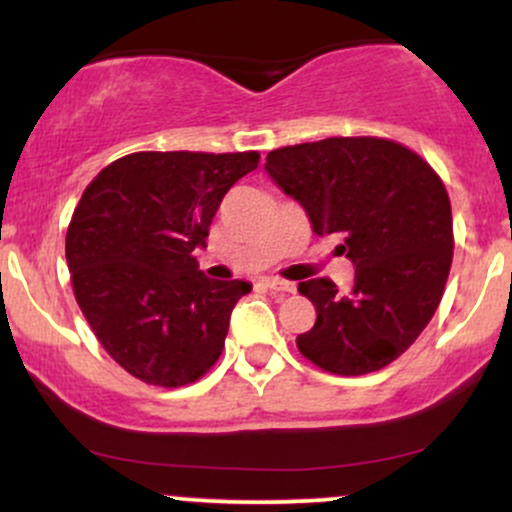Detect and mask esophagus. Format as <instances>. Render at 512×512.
<instances>
[{"label": "esophagus", "instance_id": "esophagus-1", "mask_svg": "<svg viewBox=\"0 0 512 512\" xmlns=\"http://www.w3.org/2000/svg\"><path fill=\"white\" fill-rule=\"evenodd\" d=\"M264 286H267L269 291H281V293L296 291V286L289 284V281H284V279H264Z\"/></svg>", "mask_w": 512, "mask_h": 512}]
</instances>
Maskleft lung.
I'll list each match as a JSON object with an SVG mask.
<instances>
[{"instance_id": "obj_1", "label": "left lung", "mask_w": 512, "mask_h": 512, "mask_svg": "<svg viewBox=\"0 0 512 512\" xmlns=\"http://www.w3.org/2000/svg\"><path fill=\"white\" fill-rule=\"evenodd\" d=\"M276 185L303 204L317 236H342L356 274L301 281L315 325L298 351L334 375L385 368L431 322L448 281L452 211L443 180L409 146L383 137H330L267 154Z\"/></svg>"}]
</instances>
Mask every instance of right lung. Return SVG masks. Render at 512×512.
I'll list each match as a JSON object with an SVG mask.
<instances>
[{
  "mask_svg": "<svg viewBox=\"0 0 512 512\" xmlns=\"http://www.w3.org/2000/svg\"><path fill=\"white\" fill-rule=\"evenodd\" d=\"M257 151H137L105 166L76 204L67 267L93 334L129 375L182 387L219 361L248 281L199 272L223 195L257 168Z\"/></svg>",
  "mask_w": 512,
  "mask_h": 512,
  "instance_id": "1",
  "label": "right lung"
}]
</instances>
